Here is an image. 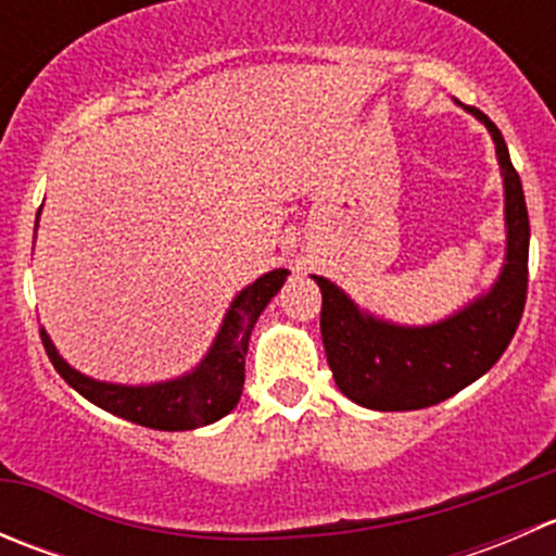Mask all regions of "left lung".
Instances as JSON below:
<instances>
[{
    "instance_id": "left-lung-1",
    "label": "left lung",
    "mask_w": 556,
    "mask_h": 556,
    "mask_svg": "<svg viewBox=\"0 0 556 556\" xmlns=\"http://www.w3.org/2000/svg\"><path fill=\"white\" fill-rule=\"evenodd\" d=\"M495 139L506 182V266L495 288L454 317L430 328H397L357 312V306L323 277L319 330L336 384L350 401L377 412H412L446 401L490 371L511 344L527 301V252L530 217L525 190L511 164L501 128L476 106Z\"/></svg>"
}]
</instances>
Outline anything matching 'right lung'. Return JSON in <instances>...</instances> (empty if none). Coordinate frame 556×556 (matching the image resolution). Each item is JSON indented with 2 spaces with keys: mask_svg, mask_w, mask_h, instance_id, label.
I'll return each instance as SVG.
<instances>
[{
  "mask_svg": "<svg viewBox=\"0 0 556 556\" xmlns=\"http://www.w3.org/2000/svg\"><path fill=\"white\" fill-rule=\"evenodd\" d=\"M288 268L263 274L261 279L250 285L237 295V301L228 309L223 328L212 344L210 355L201 361L193 374L174 382L150 384V387H121L93 382L83 377L75 368L66 366L55 352L53 341L42 336L45 352L55 371L64 377L66 384L75 387L83 397L97 403L104 412L117 414L134 425L153 430H193L201 425L217 422L226 417L242 397L244 387V355L250 344V333L255 319L266 309L268 301L277 295L282 282L288 279Z\"/></svg>",
  "mask_w": 556,
  "mask_h": 556,
  "instance_id": "1",
  "label": "right lung"
}]
</instances>
